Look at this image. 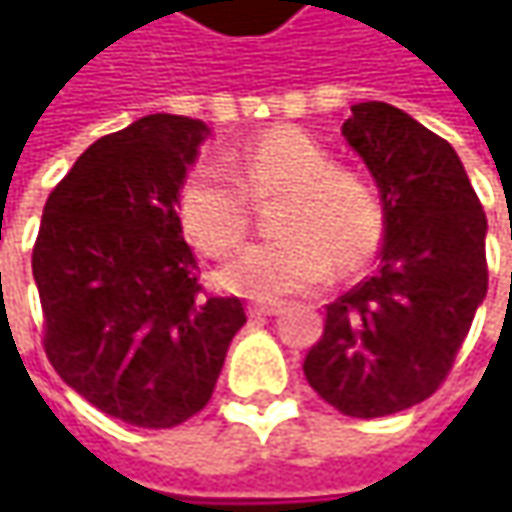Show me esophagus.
<instances>
[{"instance_id":"34e87169","label":"esophagus","mask_w":512,"mask_h":512,"mask_svg":"<svg viewBox=\"0 0 512 512\" xmlns=\"http://www.w3.org/2000/svg\"><path fill=\"white\" fill-rule=\"evenodd\" d=\"M282 310L279 302H250L247 305V313H250V319H262V316H276Z\"/></svg>"}]
</instances>
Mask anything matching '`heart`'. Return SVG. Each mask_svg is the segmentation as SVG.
<instances>
[{
  "label": "heart",
  "instance_id": "b5f03b06",
  "mask_svg": "<svg viewBox=\"0 0 512 512\" xmlns=\"http://www.w3.org/2000/svg\"><path fill=\"white\" fill-rule=\"evenodd\" d=\"M230 168L202 162L179 190V219L190 242L210 256H227L250 227V197L287 196L279 239L245 247L222 270L227 290L276 302L325 285L333 265L364 267L382 245L384 207L356 170L336 168L325 145L299 128H273L250 139Z\"/></svg>",
  "mask_w": 512,
  "mask_h": 512
}]
</instances>
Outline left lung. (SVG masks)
<instances>
[{
	"label": "left lung",
	"instance_id": "1",
	"mask_svg": "<svg viewBox=\"0 0 512 512\" xmlns=\"http://www.w3.org/2000/svg\"><path fill=\"white\" fill-rule=\"evenodd\" d=\"M344 139L384 205L379 273L327 305L307 384L353 419L430 399L487 293V216L450 142L387 102H359Z\"/></svg>",
	"mask_w": 512,
	"mask_h": 512
}]
</instances>
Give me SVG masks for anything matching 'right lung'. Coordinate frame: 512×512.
<instances>
[{"mask_svg":"<svg viewBox=\"0 0 512 512\" xmlns=\"http://www.w3.org/2000/svg\"><path fill=\"white\" fill-rule=\"evenodd\" d=\"M207 133L199 119L153 113L102 136L50 190L33 245L53 370L133 427L196 416L247 322L236 296L202 290L176 213Z\"/></svg>","mask_w":512,"mask_h":512,"instance_id":"add662e5","label":"right lung"}]
</instances>
